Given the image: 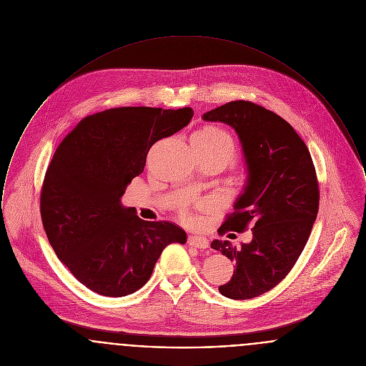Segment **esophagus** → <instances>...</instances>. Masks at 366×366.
<instances>
[{
	"instance_id": "esophagus-1",
	"label": "esophagus",
	"mask_w": 366,
	"mask_h": 366,
	"mask_svg": "<svg viewBox=\"0 0 366 366\" xmlns=\"http://www.w3.org/2000/svg\"><path fill=\"white\" fill-rule=\"evenodd\" d=\"M187 243L190 244L192 247H195V248H199V249H205V248H208V239L207 237H202V236H190L189 237V240H187Z\"/></svg>"
}]
</instances>
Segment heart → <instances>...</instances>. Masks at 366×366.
<instances>
[{
    "instance_id": "heart-1",
    "label": "heart",
    "mask_w": 366,
    "mask_h": 366,
    "mask_svg": "<svg viewBox=\"0 0 366 366\" xmlns=\"http://www.w3.org/2000/svg\"><path fill=\"white\" fill-rule=\"evenodd\" d=\"M193 140L204 148L224 154L229 159H232L236 154V146L232 136L217 127H207L197 132L193 136ZM184 219L189 220V217L184 215Z\"/></svg>"
}]
</instances>
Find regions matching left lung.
Listing matches in <instances>:
<instances>
[{"label":"left lung","instance_id":"8db88e82","mask_svg":"<svg viewBox=\"0 0 366 366\" xmlns=\"http://www.w3.org/2000/svg\"><path fill=\"white\" fill-rule=\"evenodd\" d=\"M239 136L247 177L234 212L220 232H243L252 240L239 247L214 240L211 247L234 262L220 294L248 300L269 292L292 270L311 234L319 208L317 173L311 154L290 123L249 101H232L202 115Z\"/></svg>","mask_w":366,"mask_h":366}]
</instances>
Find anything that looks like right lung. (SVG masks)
<instances>
[{
  "instance_id": "obj_1",
  "label": "right lung",
  "mask_w": 366,
  "mask_h": 366,
  "mask_svg": "<svg viewBox=\"0 0 366 366\" xmlns=\"http://www.w3.org/2000/svg\"><path fill=\"white\" fill-rule=\"evenodd\" d=\"M192 118V108H112L81 119L55 149L41 219L56 257L87 289L107 297L137 292L164 248L187 242L179 226L140 219L121 198L152 144Z\"/></svg>"
}]
</instances>
